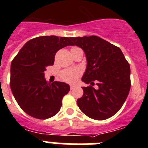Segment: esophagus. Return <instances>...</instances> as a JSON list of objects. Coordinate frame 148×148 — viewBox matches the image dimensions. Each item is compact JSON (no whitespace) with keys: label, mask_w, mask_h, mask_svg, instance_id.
Wrapping results in <instances>:
<instances>
[{"label":"esophagus","mask_w":148,"mask_h":148,"mask_svg":"<svg viewBox=\"0 0 148 148\" xmlns=\"http://www.w3.org/2000/svg\"><path fill=\"white\" fill-rule=\"evenodd\" d=\"M76 87V85H74V84H71L70 85V90H73L74 88H75Z\"/></svg>","instance_id":"obj_1"}]
</instances>
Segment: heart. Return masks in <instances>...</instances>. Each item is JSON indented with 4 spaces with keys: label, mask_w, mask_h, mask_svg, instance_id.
<instances>
[{
    "label": "heart",
    "mask_w": 148,
    "mask_h": 148,
    "mask_svg": "<svg viewBox=\"0 0 148 148\" xmlns=\"http://www.w3.org/2000/svg\"><path fill=\"white\" fill-rule=\"evenodd\" d=\"M81 74V72L78 69H70L64 70L61 73V79L66 83L73 84L76 82Z\"/></svg>",
    "instance_id": "1"
}]
</instances>
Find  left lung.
<instances>
[{"label": "left lung", "instance_id": "8db88e82", "mask_svg": "<svg viewBox=\"0 0 148 148\" xmlns=\"http://www.w3.org/2000/svg\"><path fill=\"white\" fill-rule=\"evenodd\" d=\"M73 45L82 48L87 58V68L82 80L93 85L82 87L84 94L77 104L86 116L105 120L122 107L130 89V67L118 47L98 36L70 38Z\"/></svg>", "mask_w": 148, "mask_h": 148}]
</instances>
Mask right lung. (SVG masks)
Here are the masks:
<instances>
[{"label":"right lung","instance_id":"right-lung-1","mask_svg":"<svg viewBox=\"0 0 148 148\" xmlns=\"http://www.w3.org/2000/svg\"><path fill=\"white\" fill-rule=\"evenodd\" d=\"M66 46H73L70 38H35L23 45L12 61V92L20 108L30 116L47 119L59 112L70 86L64 82L49 83L44 71L47 66L53 65L56 53Z\"/></svg>","mask_w":148,"mask_h":148}]
</instances>
